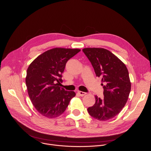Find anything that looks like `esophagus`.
I'll list each match as a JSON object with an SVG mask.
<instances>
[{"label":"esophagus","mask_w":151,"mask_h":151,"mask_svg":"<svg viewBox=\"0 0 151 151\" xmlns=\"http://www.w3.org/2000/svg\"><path fill=\"white\" fill-rule=\"evenodd\" d=\"M78 93L79 95L81 96H85V95L86 94V93L83 92V91H78Z\"/></svg>","instance_id":"esophagus-1"}]
</instances>
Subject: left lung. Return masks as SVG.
Returning <instances> with one entry per match:
<instances>
[{
	"mask_svg": "<svg viewBox=\"0 0 151 151\" xmlns=\"http://www.w3.org/2000/svg\"><path fill=\"white\" fill-rule=\"evenodd\" d=\"M94 69L101 78L104 97L95 96V104L87 111L94 119L106 121L116 116L126 104L131 91L129 73L125 64L114 54L103 48L82 50Z\"/></svg>",
	"mask_w": 151,
	"mask_h": 151,
	"instance_id": "obj_1",
	"label": "left lung"
}]
</instances>
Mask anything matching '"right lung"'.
<instances>
[{"label":"right lung","instance_id":"1","mask_svg":"<svg viewBox=\"0 0 151 151\" xmlns=\"http://www.w3.org/2000/svg\"><path fill=\"white\" fill-rule=\"evenodd\" d=\"M78 49L54 48L39 55L30 64L26 83L30 100L42 115L56 118L66 111L74 91L60 87L62 73L68 61Z\"/></svg>","mask_w":151,"mask_h":151}]
</instances>
